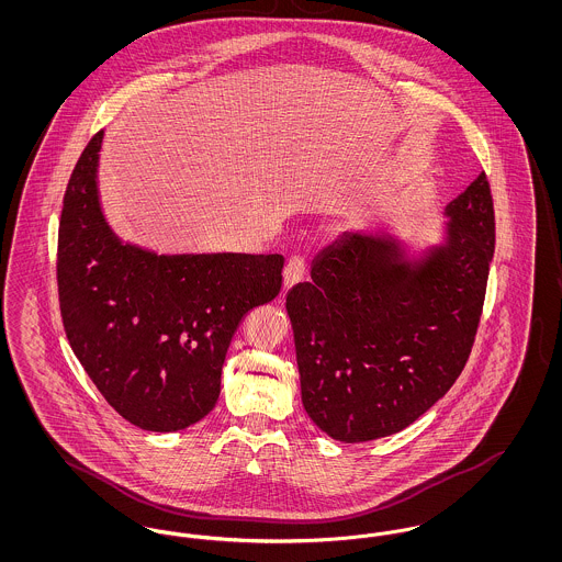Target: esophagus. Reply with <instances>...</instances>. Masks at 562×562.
I'll return each mask as SVG.
<instances>
[{
    "label": "esophagus",
    "mask_w": 562,
    "mask_h": 562,
    "mask_svg": "<svg viewBox=\"0 0 562 562\" xmlns=\"http://www.w3.org/2000/svg\"><path fill=\"white\" fill-rule=\"evenodd\" d=\"M284 291L293 289L294 284H299L305 278V261L301 257H293L286 268H284Z\"/></svg>",
    "instance_id": "esophagus-1"
}]
</instances>
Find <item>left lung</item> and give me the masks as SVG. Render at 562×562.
<instances>
[{"mask_svg": "<svg viewBox=\"0 0 562 562\" xmlns=\"http://www.w3.org/2000/svg\"><path fill=\"white\" fill-rule=\"evenodd\" d=\"M442 240L415 250L351 229L286 293L301 401L339 442L417 422L461 374L481 322L495 216L481 172L445 209Z\"/></svg>", "mask_w": 562, "mask_h": 562, "instance_id": "8db88e82", "label": "left lung"}]
</instances>
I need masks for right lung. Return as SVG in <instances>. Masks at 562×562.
I'll use <instances>...</instances> for the list:
<instances>
[{
    "mask_svg": "<svg viewBox=\"0 0 562 562\" xmlns=\"http://www.w3.org/2000/svg\"><path fill=\"white\" fill-rule=\"evenodd\" d=\"M103 131L86 145L63 200L58 299L69 346L103 398L133 426L179 431L221 392L241 318L276 299L282 255H158L124 241L99 195Z\"/></svg>",
    "mask_w": 562,
    "mask_h": 562,
    "instance_id": "add662e5",
    "label": "right lung"
}]
</instances>
